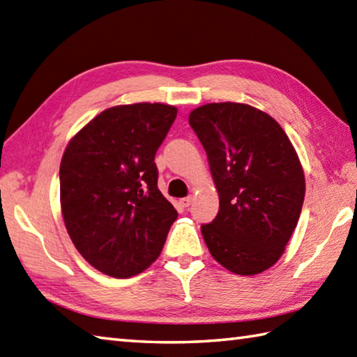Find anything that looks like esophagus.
Instances as JSON below:
<instances>
[{"instance_id":"esophagus-1","label":"esophagus","mask_w":357,"mask_h":357,"mask_svg":"<svg viewBox=\"0 0 357 357\" xmlns=\"http://www.w3.org/2000/svg\"><path fill=\"white\" fill-rule=\"evenodd\" d=\"M192 201H193V198L192 196H187V198H183V199H179V204H181V207H184V208H187L188 206H190L192 204Z\"/></svg>"}]
</instances>
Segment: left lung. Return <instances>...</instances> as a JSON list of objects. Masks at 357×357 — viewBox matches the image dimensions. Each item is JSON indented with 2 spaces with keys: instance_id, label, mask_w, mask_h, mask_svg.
<instances>
[{
  "instance_id": "1",
  "label": "left lung",
  "mask_w": 357,
  "mask_h": 357,
  "mask_svg": "<svg viewBox=\"0 0 357 357\" xmlns=\"http://www.w3.org/2000/svg\"><path fill=\"white\" fill-rule=\"evenodd\" d=\"M188 123L206 150L219 211L201 231L215 259L236 275L270 268L298 225L305 196L299 158L275 119L252 105L213 102Z\"/></svg>"
}]
</instances>
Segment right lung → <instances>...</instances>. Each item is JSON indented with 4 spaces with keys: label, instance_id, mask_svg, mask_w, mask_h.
Instances as JSON below:
<instances>
[{
    "label": "right lung",
    "instance_id": "1",
    "mask_svg": "<svg viewBox=\"0 0 357 357\" xmlns=\"http://www.w3.org/2000/svg\"><path fill=\"white\" fill-rule=\"evenodd\" d=\"M176 107L138 102L101 112L73 136L59 167L67 233L104 275L135 276L161 253L178 213L158 188L156 150Z\"/></svg>",
    "mask_w": 357,
    "mask_h": 357
}]
</instances>
